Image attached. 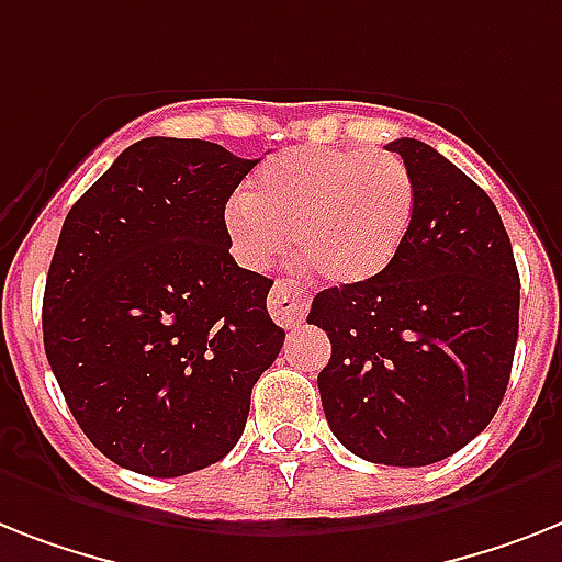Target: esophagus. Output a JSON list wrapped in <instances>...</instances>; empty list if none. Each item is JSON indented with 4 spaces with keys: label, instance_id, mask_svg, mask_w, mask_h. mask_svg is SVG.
<instances>
[{
    "label": "esophagus",
    "instance_id": "obj_1",
    "mask_svg": "<svg viewBox=\"0 0 562 562\" xmlns=\"http://www.w3.org/2000/svg\"><path fill=\"white\" fill-rule=\"evenodd\" d=\"M310 310V295L295 281H276L270 292V313L281 327H295Z\"/></svg>",
    "mask_w": 562,
    "mask_h": 562
}]
</instances>
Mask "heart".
I'll return each instance as SVG.
<instances>
[{
    "label": "heart",
    "mask_w": 562,
    "mask_h": 562,
    "mask_svg": "<svg viewBox=\"0 0 562 562\" xmlns=\"http://www.w3.org/2000/svg\"><path fill=\"white\" fill-rule=\"evenodd\" d=\"M416 183L405 160L359 146H304L276 157L232 198L224 224L247 267L284 252L286 229L318 276L356 286L382 276L405 244Z\"/></svg>",
    "instance_id": "b5f03b06"
}]
</instances>
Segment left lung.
Instances as JSON below:
<instances>
[{"instance_id": "left-lung-1", "label": "left lung", "mask_w": 562, "mask_h": 562, "mask_svg": "<svg viewBox=\"0 0 562 562\" xmlns=\"http://www.w3.org/2000/svg\"><path fill=\"white\" fill-rule=\"evenodd\" d=\"M416 183L414 224L373 281L330 286L307 322L330 336L324 416L356 457L419 468L488 428L520 333V272L497 206L428 143H387Z\"/></svg>"}]
</instances>
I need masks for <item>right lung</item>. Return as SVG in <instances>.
<instances>
[{
	"label": "right lung",
	"mask_w": 562,
	"mask_h": 562,
	"mask_svg": "<svg viewBox=\"0 0 562 562\" xmlns=\"http://www.w3.org/2000/svg\"><path fill=\"white\" fill-rule=\"evenodd\" d=\"M255 166L217 143L146 137L65 217L45 356L82 434L128 471L166 480L224 459L281 353L272 281L235 263L224 224Z\"/></svg>",
	"instance_id": "add662e5"
}]
</instances>
